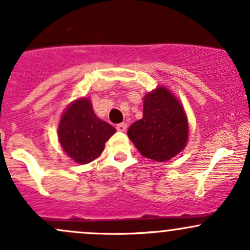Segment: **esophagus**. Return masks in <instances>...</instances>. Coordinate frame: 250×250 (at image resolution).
I'll use <instances>...</instances> for the list:
<instances>
[{
    "mask_svg": "<svg viewBox=\"0 0 250 250\" xmlns=\"http://www.w3.org/2000/svg\"><path fill=\"white\" fill-rule=\"evenodd\" d=\"M127 127H128V125H125V123H120V125H116V129L119 131H125V130H127Z\"/></svg>",
    "mask_w": 250,
    "mask_h": 250,
    "instance_id": "34e87169",
    "label": "esophagus"
}]
</instances>
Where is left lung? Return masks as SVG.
Listing matches in <instances>:
<instances>
[{"mask_svg": "<svg viewBox=\"0 0 250 250\" xmlns=\"http://www.w3.org/2000/svg\"><path fill=\"white\" fill-rule=\"evenodd\" d=\"M189 125L176 96L159 85L143 97V117L128 129V137L142 156L166 162L186 148Z\"/></svg>", "mask_w": 250, "mask_h": 250, "instance_id": "8db88e82", "label": "left lung"}]
</instances>
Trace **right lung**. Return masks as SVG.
Here are the masks:
<instances>
[{"instance_id":"1","label":"right lung","mask_w":250,"mask_h":250,"mask_svg":"<svg viewBox=\"0 0 250 250\" xmlns=\"http://www.w3.org/2000/svg\"><path fill=\"white\" fill-rule=\"evenodd\" d=\"M116 129L94 113L91 101L80 97L65 108L57 128L60 145L79 165H87L102 154L104 143Z\"/></svg>"}]
</instances>
